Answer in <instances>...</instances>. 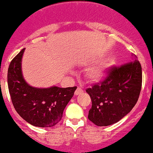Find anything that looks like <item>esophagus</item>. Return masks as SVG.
I'll use <instances>...</instances> for the list:
<instances>
[{"label": "esophagus", "instance_id": "1", "mask_svg": "<svg viewBox=\"0 0 153 153\" xmlns=\"http://www.w3.org/2000/svg\"><path fill=\"white\" fill-rule=\"evenodd\" d=\"M82 92H83L82 89L81 88H79V87H78L76 90H75V92H74V95H75V96H78V95L81 94V93H82Z\"/></svg>", "mask_w": 153, "mask_h": 153}]
</instances>
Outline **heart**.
Here are the masks:
<instances>
[{"label": "heart", "instance_id": "obj_1", "mask_svg": "<svg viewBox=\"0 0 153 153\" xmlns=\"http://www.w3.org/2000/svg\"><path fill=\"white\" fill-rule=\"evenodd\" d=\"M113 65V61L109 59L99 61L87 69L85 74V78L87 80L92 82H96L102 80L106 76Z\"/></svg>", "mask_w": 153, "mask_h": 153}]
</instances>
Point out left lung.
Instances as JSON below:
<instances>
[{"instance_id":"left-lung-1","label":"left lung","mask_w":153,"mask_h":153,"mask_svg":"<svg viewBox=\"0 0 153 153\" xmlns=\"http://www.w3.org/2000/svg\"><path fill=\"white\" fill-rule=\"evenodd\" d=\"M132 60L119 68H111L103 82L86 89L92 100L88 118L97 126L118 122L138 101L142 88V66L135 56Z\"/></svg>"}]
</instances>
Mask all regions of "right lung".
<instances>
[{"label":"right lung","mask_w":153,"mask_h":153,"mask_svg":"<svg viewBox=\"0 0 153 153\" xmlns=\"http://www.w3.org/2000/svg\"><path fill=\"white\" fill-rule=\"evenodd\" d=\"M22 49L10 63L7 71L9 93L15 110L22 117L36 127L51 128L61 120L63 111L74 96L77 87L36 88L23 78Z\"/></svg>","instance_id":"add662e5"}]
</instances>
